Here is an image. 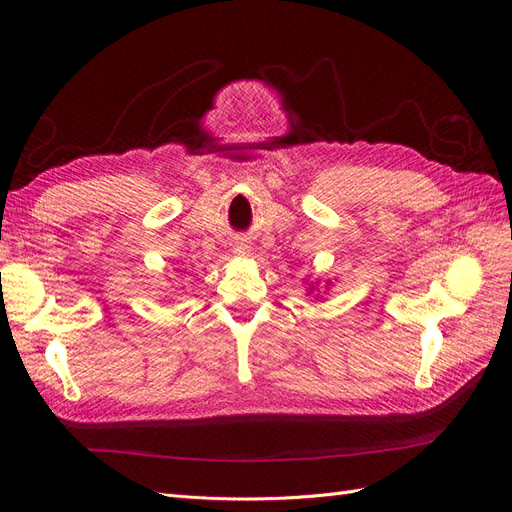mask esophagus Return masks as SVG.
<instances>
[{
  "label": "esophagus",
  "instance_id": "obj_1",
  "mask_svg": "<svg viewBox=\"0 0 512 512\" xmlns=\"http://www.w3.org/2000/svg\"><path fill=\"white\" fill-rule=\"evenodd\" d=\"M243 250H245V247H243ZM239 252H241V250H239ZM243 254H245V252H243Z\"/></svg>",
  "mask_w": 512,
  "mask_h": 512
}]
</instances>
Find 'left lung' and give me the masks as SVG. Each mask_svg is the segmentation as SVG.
Wrapping results in <instances>:
<instances>
[{"label": "left lung", "instance_id": "obj_1", "mask_svg": "<svg viewBox=\"0 0 512 512\" xmlns=\"http://www.w3.org/2000/svg\"><path fill=\"white\" fill-rule=\"evenodd\" d=\"M312 290H314V286H312V288H309V292H312Z\"/></svg>", "mask_w": 512, "mask_h": 512}]
</instances>
